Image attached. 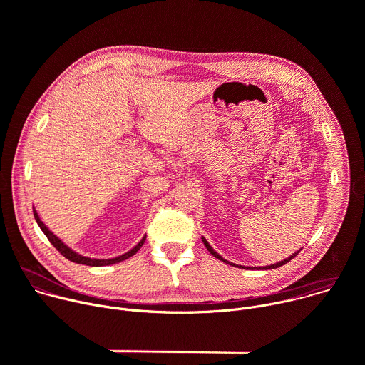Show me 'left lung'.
I'll return each instance as SVG.
<instances>
[{
    "instance_id": "left-lung-1",
    "label": "left lung",
    "mask_w": 365,
    "mask_h": 365,
    "mask_svg": "<svg viewBox=\"0 0 365 365\" xmlns=\"http://www.w3.org/2000/svg\"><path fill=\"white\" fill-rule=\"evenodd\" d=\"M202 241H203V244H205V247L207 248V251H210L214 257H217L218 259H221V262H224V263H227V264H230V266H235L234 263H230V262H227V259L225 258H222L217 251H214V248L210 245V242H207L203 237H202ZM302 250V248H300ZM299 250V251H300ZM299 251H296L293 255H290L289 258H286V259H282V262H279V263H276V264H270V266H266V267H251V269H264V270H272V269H277V267H280V266H283V264H286V263H289L290 262V259L292 258H294L296 257V254L299 252ZM235 267H238V269H250V267H244V266H235Z\"/></svg>"
}]
</instances>
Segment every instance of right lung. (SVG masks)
Returning <instances> with one entry per match:
<instances>
[{
	"instance_id": "right-lung-1",
	"label": "right lung",
	"mask_w": 365,
	"mask_h": 365,
	"mask_svg": "<svg viewBox=\"0 0 365 365\" xmlns=\"http://www.w3.org/2000/svg\"><path fill=\"white\" fill-rule=\"evenodd\" d=\"M33 214H34L36 222L38 224L40 230L44 232V235L47 237V240L55 245V248H56L65 258L71 259V262H73V263H76V264H85V266H92V267H101V266H111V264H115V263H121V262H124V259H127V258H130L131 255H134V254L141 248V245H143L144 241H145V237H143L141 241H140L134 248H131V250L127 251L125 254L118 255V257H115V258H106V259L91 258V257H85V255H82V254H78L76 251H73L72 248H69L62 240H59L53 232H51V231L40 221V217L37 215V211L34 210V207H33Z\"/></svg>"
}]
</instances>
